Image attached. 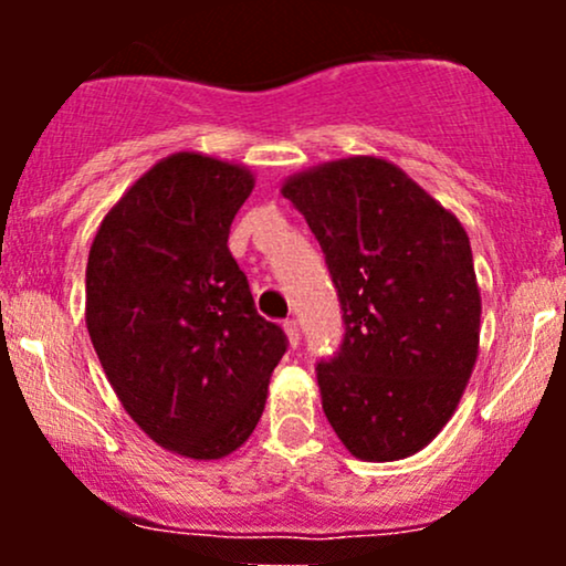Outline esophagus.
<instances>
[{
  "label": "esophagus",
  "mask_w": 566,
  "mask_h": 566,
  "mask_svg": "<svg viewBox=\"0 0 566 566\" xmlns=\"http://www.w3.org/2000/svg\"><path fill=\"white\" fill-rule=\"evenodd\" d=\"M284 335H287V346L290 348H297L301 346V329H297L295 322H284Z\"/></svg>",
  "instance_id": "34e87169"
}]
</instances>
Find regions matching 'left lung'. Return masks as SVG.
<instances>
[{"label":"left lung","mask_w":566,"mask_h":566,"mask_svg":"<svg viewBox=\"0 0 566 566\" xmlns=\"http://www.w3.org/2000/svg\"><path fill=\"white\" fill-rule=\"evenodd\" d=\"M282 197L319 239L343 305L340 354L316 367L329 426L369 463L420 452L476 367L482 295L469 233L380 157L308 167Z\"/></svg>","instance_id":"8db88e82"}]
</instances>
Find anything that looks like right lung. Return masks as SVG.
I'll return each instance as SVG.
<instances>
[{
  "mask_svg": "<svg viewBox=\"0 0 566 566\" xmlns=\"http://www.w3.org/2000/svg\"><path fill=\"white\" fill-rule=\"evenodd\" d=\"M252 188L237 161L170 154L122 193L90 247L84 322L103 373L148 439L191 460L250 439L287 350L229 252Z\"/></svg>",
  "mask_w": 566,
  "mask_h": 566,
  "instance_id": "obj_1",
  "label": "right lung"
}]
</instances>
